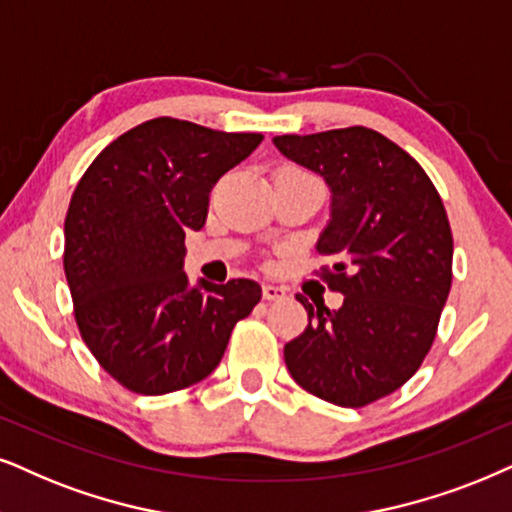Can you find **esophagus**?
I'll use <instances>...</instances> for the list:
<instances>
[{
	"instance_id": "1",
	"label": "esophagus",
	"mask_w": 512,
	"mask_h": 512,
	"mask_svg": "<svg viewBox=\"0 0 512 512\" xmlns=\"http://www.w3.org/2000/svg\"><path fill=\"white\" fill-rule=\"evenodd\" d=\"M262 295H264V300H283V297H286V288L274 286V283H267V286L262 288Z\"/></svg>"
}]
</instances>
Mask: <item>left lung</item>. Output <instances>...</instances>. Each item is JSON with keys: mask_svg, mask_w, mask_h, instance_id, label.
Instances as JSON below:
<instances>
[{"mask_svg": "<svg viewBox=\"0 0 512 512\" xmlns=\"http://www.w3.org/2000/svg\"><path fill=\"white\" fill-rule=\"evenodd\" d=\"M274 144L331 186L316 250L333 264L316 276L345 295L340 309L297 295L309 326L283 357L309 394L359 409L399 390L428 357L454 278L449 217L423 167L375 129L283 134Z\"/></svg>", "mask_w": 512, "mask_h": 512, "instance_id": "obj_1", "label": "left lung"}]
</instances>
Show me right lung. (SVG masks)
<instances>
[{"instance_id": "right-lung-1", "label": "right lung", "mask_w": 512, "mask_h": 512, "mask_svg": "<svg viewBox=\"0 0 512 512\" xmlns=\"http://www.w3.org/2000/svg\"><path fill=\"white\" fill-rule=\"evenodd\" d=\"M177 118L132 127L96 155L70 198L66 269L84 345L137 394H167L215 371L262 288L184 274V238L208 217L224 172L262 144Z\"/></svg>"}]
</instances>
